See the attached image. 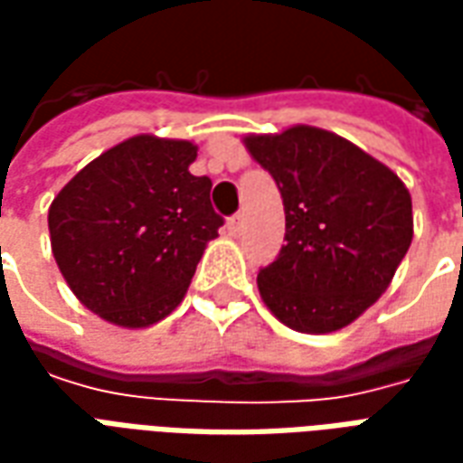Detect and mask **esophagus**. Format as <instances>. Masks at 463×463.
Wrapping results in <instances>:
<instances>
[{
	"mask_svg": "<svg viewBox=\"0 0 463 463\" xmlns=\"http://www.w3.org/2000/svg\"><path fill=\"white\" fill-rule=\"evenodd\" d=\"M245 228V221H242V215H232L231 221H228V232H231L232 238H238Z\"/></svg>",
	"mask_w": 463,
	"mask_h": 463,
	"instance_id": "obj_1",
	"label": "esophagus"
}]
</instances>
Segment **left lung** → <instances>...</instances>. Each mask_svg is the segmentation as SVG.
Listing matches in <instances>:
<instances>
[{
  "instance_id": "1",
  "label": "left lung",
  "mask_w": 463,
  "mask_h": 463,
  "mask_svg": "<svg viewBox=\"0 0 463 463\" xmlns=\"http://www.w3.org/2000/svg\"><path fill=\"white\" fill-rule=\"evenodd\" d=\"M242 143L275 178L285 205L288 245L258 272L262 302L305 335L347 327L387 290L411 245L407 185L374 156L317 126L248 133Z\"/></svg>"
}]
</instances>
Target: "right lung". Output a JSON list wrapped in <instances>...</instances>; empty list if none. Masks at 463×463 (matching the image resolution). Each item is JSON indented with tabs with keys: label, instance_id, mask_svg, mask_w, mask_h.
<instances>
[{
	"label": "right lung",
	"instance_id": "obj_1",
	"mask_svg": "<svg viewBox=\"0 0 463 463\" xmlns=\"http://www.w3.org/2000/svg\"><path fill=\"white\" fill-rule=\"evenodd\" d=\"M198 146L138 133L84 165L49 205L52 252L86 310L126 330L168 317L222 218Z\"/></svg>",
	"mask_w": 463,
	"mask_h": 463
}]
</instances>
